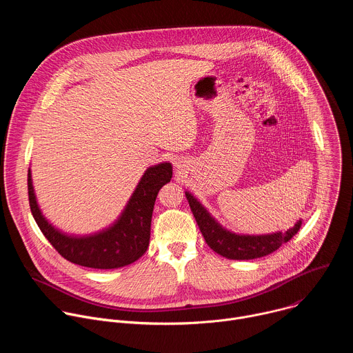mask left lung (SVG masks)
<instances>
[{
    "label": "left lung",
    "instance_id": "left-lung-1",
    "mask_svg": "<svg viewBox=\"0 0 353 353\" xmlns=\"http://www.w3.org/2000/svg\"><path fill=\"white\" fill-rule=\"evenodd\" d=\"M185 196L207 244L215 253L230 260H253L268 256L278 250L283 243L289 241L299 232L301 225V221H299L285 233L278 232L264 236H240L230 233L218 225V222H215L207 210L190 192H185Z\"/></svg>",
    "mask_w": 353,
    "mask_h": 353
}]
</instances>
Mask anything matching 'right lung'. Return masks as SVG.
Returning <instances> with one entry per match:
<instances>
[{
    "instance_id": "right-lung-1",
    "label": "right lung",
    "mask_w": 353,
    "mask_h": 353,
    "mask_svg": "<svg viewBox=\"0 0 353 353\" xmlns=\"http://www.w3.org/2000/svg\"><path fill=\"white\" fill-rule=\"evenodd\" d=\"M172 179V165L161 163L149 168L120 216L108 230L86 237L67 236L50 225L41 215L28 172V195L32 215L44 234L61 257L77 265L112 270L137 261L149 245L150 221L159 190Z\"/></svg>"
}]
</instances>
